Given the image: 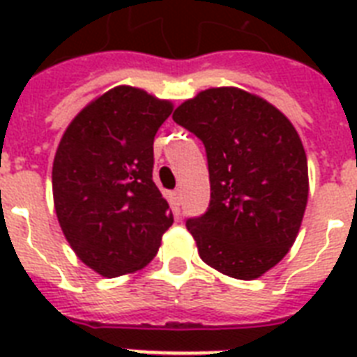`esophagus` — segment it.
Masks as SVG:
<instances>
[{
	"label": "esophagus",
	"instance_id": "1",
	"mask_svg": "<svg viewBox=\"0 0 357 357\" xmlns=\"http://www.w3.org/2000/svg\"><path fill=\"white\" fill-rule=\"evenodd\" d=\"M172 198H174V204H176V206H179V202H181V190L179 189L174 190Z\"/></svg>",
	"mask_w": 357,
	"mask_h": 357
}]
</instances>
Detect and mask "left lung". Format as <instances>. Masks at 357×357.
Here are the masks:
<instances>
[{"instance_id": "8db88e82", "label": "left lung", "mask_w": 357, "mask_h": 357, "mask_svg": "<svg viewBox=\"0 0 357 357\" xmlns=\"http://www.w3.org/2000/svg\"><path fill=\"white\" fill-rule=\"evenodd\" d=\"M172 119L206 148L211 200L187 220L198 254L226 276L259 278L293 246L307 204L296 129L274 105L234 86L200 92Z\"/></svg>"}]
</instances>
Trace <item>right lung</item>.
Wrapping results in <instances>:
<instances>
[{
	"mask_svg": "<svg viewBox=\"0 0 357 357\" xmlns=\"http://www.w3.org/2000/svg\"><path fill=\"white\" fill-rule=\"evenodd\" d=\"M172 103L116 86L64 131L53 161V202L70 246L98 274L139 271L174 222L153 183V139Z\"/></svg>",
	"mask_w": 357,
	"mask_h": 357,
	"instance_id": "add662e5",
	"label": "right lung"
}]
</instances>
